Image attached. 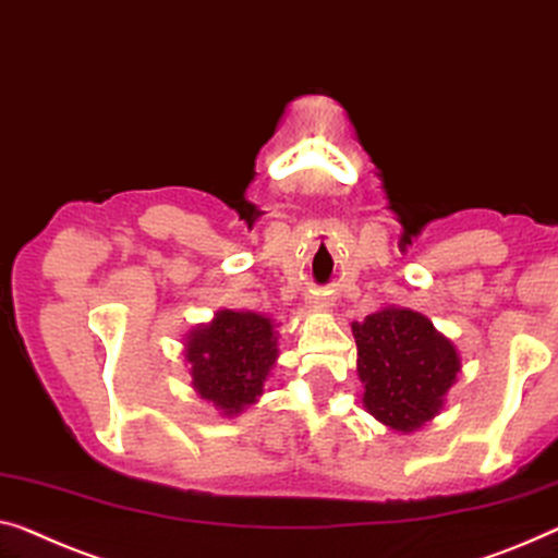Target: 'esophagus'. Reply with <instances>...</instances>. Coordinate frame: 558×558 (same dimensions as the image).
<instances>
[{
  "label": "esophagus",
  "instance_id": "34e87169",
  "mask_svg": "<svg viewBox=\"0 0 558 558\" xmlns=\"http://www.w3.org/2000/svg\"><path fill=\"white\" fill-rule=\"evenodd\" d=\"M311 305L318 307V311H328V307H332V298H328V295H313L311 298Z\"/></svg>",
  "mask_w": 558,
  "mask_h": 558
}]
</instances>
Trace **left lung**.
<instances>
[{
  "label": "left lung",
  "mask_w": 558,
  "mask_h": 558,
  "mask_svg": "<svg viewBox=\"0 0 558 558\" xmlns=\"http://www.w3.org/2000/svg\"><path fill=\"white\" fill-rule=\"evenodd\" d=\"M363 405L398 434H413L444 411L461 355L426 315L386 305L353 323Z\"/></svg>",
  "instance_id": "left-lung-1"
}]
</instances>
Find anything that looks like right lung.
<instances>
[{
	"label": "right lung",
	"instance_id": "add662e5",
	"mask_svg": "<svg viewBox=\"0 0 558 558\" xmlns=\"http://www.w3.org/2000/svg\"><path fill=\"white\" fill-rule=\"evenodd\" d=\"M182 345L195 393L226 418L257 403L280 355L268 315L228 307L190 330Z\"/></svg>",
	"mask_w": 558,
	"mask_h": 558
}]
</instances>
